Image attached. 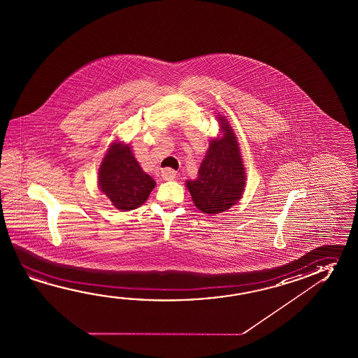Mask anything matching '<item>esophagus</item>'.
Returning a JSON list of instances; mask_svg holds the SVG:
<instances>
[{
	"mask_svg": "<svg viewBox=\"0 0 358 358\" xmlns=\"http://www.w3.org/2000/svg\"><path fill=\"white\" fill-rule=\"evenodd\" d=\"M161 176L166 181H170V180H173L175 177H176V171L172 170V169H164V170L161 171Z\"/></svg>",
	"mask_w": 358,
	"mask_h": 358,
	"instance_id": "esophagus-1",
	"label": "esophagus"
}]
</instances>
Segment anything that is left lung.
<instances>
[{"mask_svg": "<svg viewBox=\"0 0 358 358\" xmlns=\"http://www.w3.org/2000/svg\"><path fill=\"white\" fill-rule=\"evenodd\" d=\"M221 140H212L194 181H187L194 206L208 215L227 211L242 197L246 176L240 148L229 122L218 117Z\"/></svg>", "mask_w": 358, "mask_h": 358, "instance_id": "left-lung-1", "label": "left lung"}]
</instances>
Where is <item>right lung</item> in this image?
<instances>
[{"mask_svg":"<svg viewBox=\"0 0 358 358\" xmlns=\"http://www.w3.org/2000/svg\"><path fill=\"white\" fill-rule=\"evenodd\" d=\"M155 185L152 177L142 171L129 145L112 143L101 164L99 186L116 208L129 211L140 207Z\"/></svg>","mask_w":358,"mask_h":358,"instance_id":"add662e5","label":"right lung"}]
</instances>
